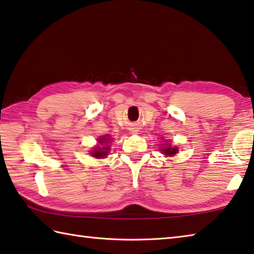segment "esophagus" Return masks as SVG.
<instances>
[{"instance_id":"34e87169","label":"esophagus","mask_w":254,"mask_h":254,"mask_svg":"<svg viewBox=\"0 0 254 254\" xmlns=\"http://www.w3.org/2000/svg\"><path fill=\"white\" fill-rule=\"evenodd\" d=\"M133 133H136V131H133Z\"/></svg>"}]
</instances>
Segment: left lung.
Masks as SVG:
<instances>
[{"mask_svg": "<svg viewBox=\"0 0 254 254\" xmlns=\"http://www.w3.org/2000/svg\"><path fill=\"white\" fill-rule=\"evenodd\" d=\"M162 152L165 154V155H173L178 152V149L177 147H171V146H167V147H162Z\"/></svg>", "mask_w": 254, "mask_h": 254, "instance_id": "8db88e82", "label": "left lung"}]
</instances>
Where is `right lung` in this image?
Segmentation results:
<instances>
[{
	"label": "right lung",
	"instance_id": "add662e5",
	"mask_svg": "<svg viewBox=\"0 0 254 254\" xmlns=\"http://www.w3.org/2000/svg\"><path fill=\"white\" fill-rule=\"evenodd\" d=\"M107 141H110L109 137H108V139L103 137V139L100 140V143H101V144H103V143H108ZM109 150H110V145L104 146V147H102V149H98V147H96V149L93 152H92V155L95 156V158H104V156L108 155Z\"/></svg>",
	"mask_w": 254,
	"mask_h": 254
}]
</instances>
